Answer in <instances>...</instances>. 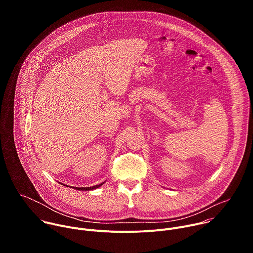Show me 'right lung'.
Segmentation results:
<instances>
[{"instance_id":"1","label":"right lung","mask_w":253,"mask_h":253,"mask_svg":"<svg viewBox=\"0 0 253 253\" xmlns=\"http://www.w3.org/2000/svg\"><path fill=\"white\" fill-rule=\"evenodd\" d=\"M104 184V182H102L101 184H99V185H95V186H92V187H73L74 189H76V190H85V191H89V190H93V189H96V188H98V187H100V186H102Z\"/></svg>"}]
</instances>
